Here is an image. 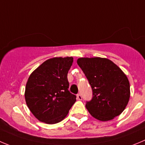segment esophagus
I'll return each instance as SVG.
<instances>
[{"mask_svg":"<svg viewBox=\"0 0 145 145\" xmlns=\"http://www.w3.org/2000/svg\"><path fill=\"white\" fill-rule=\"evenodd\" d=\"M76 99L78 100H82V96L80 94H78L76 96Z\"/></svg>","mask_w":145,"mask_h":145,"instance_id":"34e87169","label":"esophagus"}]
</instances>
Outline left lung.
<instances>
[{
	"label": "left lung",
	"mask_w": 145,
	"mask_h": 145,
	"mask_svg": "<svg viewBox=\"0 0 145 145\" xmlns=\"http://www.w3.org/2000/svg\"><path fill=\"white\" fill-rule=\"evenodd\" d=\"M77 63L92 89V99L86 105L90 114L101 121L121 114L130 97L129 80L122 70L106 58L82 57Z\"/></svg>",
	"instance_id": "8db88e82"
}]
</instances>
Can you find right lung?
Listing matches in <instances>:
<instances>
[{"label": "right lung", "mask_w": 145, "mask_h": 145, "mask_svg": "<svg viewBox=\"0 0 145 145\" xmlns=\"http://www.w3.org/2000/svg\"><path fill=\"white\" fill-rule=\"evenodd\" d=\"M73 57H54L45 61L31 74L25 89L28 109L40 121L53 124L62 121L76 101L68 90L67 74Z\"/></svg>", "instance_id": "1"}]
</instances>
